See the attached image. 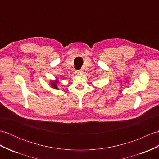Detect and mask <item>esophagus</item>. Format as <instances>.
Masks as SVG:
<instances>
[{"label":"esophagus","mask_w":159,"mask_h":159,"mask_svg":"<svg viewBox=\"0 0 159 159\" xmlns=\"http://www.w3.org/2000/svg\"><path fill=\"white\" fill-rule=\"evenodd\" d=\"M83 72V70H76V74H80Z\"/></svg>","instance_id":"34e87169"}]
</instances>
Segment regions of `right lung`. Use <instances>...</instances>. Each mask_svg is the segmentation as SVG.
I'll list each match as a JSON object with an SVG mask.
<instances>
[{
    "label": "right lung",
    "instance_id": "obj_1",
    "mask_svg": "<svg viewBox=\"0 0 159 159\" xmlns=\"http://www.w3.org/2000/svg\"><path fill=\"white\" fill-rule=\"evenodd\" d=\"M58 83H59L58 79H55V80H51L49 81V85L52 88L58 90L59 89V87L57 86Z\"/></svg>",
    "mask_w": 159,
    "mask_h": 159
}]
</instances>
